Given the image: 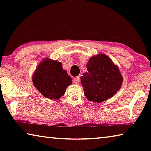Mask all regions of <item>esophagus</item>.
Here are the masks:
<instances>
[{"mask_svg": "<svg viewBox=\"0 0 151 151\" xmlns=\"http://www.w3.org/2000/svg\"><path fill=\"white\" fill-rule=\"evenodd\" d=\"M80 81V77L79 76H76V77H74L73 78V83H75L76 84H78Z\"/></svg>", "mask_w": 151, "mask_h": 151, "instance_id": "obj_1", "label": "esophagus"}]
</instances>
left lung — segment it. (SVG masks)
<instances>
[{
    "mask_svg": "<svg viewBox=\"0 0 151 151\" xmlns=\"http://www.w3.org/2000/svg\"><path fill=\"white\" fill-rule=\"evenodd\" d=\"M81 83L88 100L101 103L111 97L121 87L122 76L111 58L101 54L91 57L86 64Z\"/></svg>",
    "mask_w": 151,
    "mask_h": 151,
    "instance_id": "1",
    "label": "left lung"
}]
</instances>
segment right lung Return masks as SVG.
<instances>
[{
    "mask_svg": "<svg viewBox=\"0 0 151 151\" xmlns=\"http://www.w3.org/2000/svg\"><path fill=\"white\" fill-rule=\"evenodd\" d=\"M32 82L43 96L57 100L72 84V79L63 69L60 62L46 59L38 66L33 75Z\"/></svg>",
    "mask_w": 151,
    "mask_h": 151,
    "instance_id": "1",
    "label": "right lung"
}]
</instances>
